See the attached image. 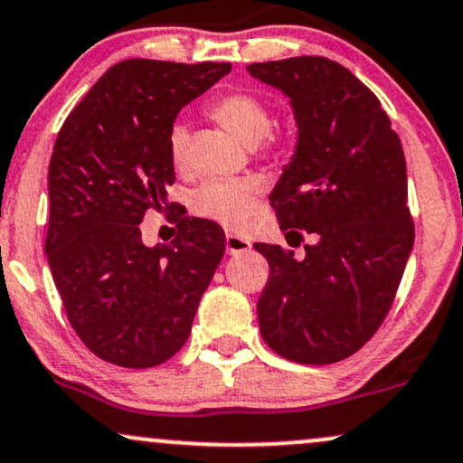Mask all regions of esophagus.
I'll list each match as a JSON object with an SVG mask.
<instances>
[{
  "label": "esophagus",
  "instance_id": "esophagus-1",
  "mask_svg": "<svg viewBox=\"0 0 463 463\" xmlns=\"http://www.w3.org/2000/svg\"><path fill=\"white\" fill-rule=\"evenodd\" d=\"M225 249L230 255H241V253H247L250 249V242L244 241L241 236H233V233H227L225 236Z\"/></svg>",
  "mask_w": 463,
  "mask_h": 463
}]
</instances>
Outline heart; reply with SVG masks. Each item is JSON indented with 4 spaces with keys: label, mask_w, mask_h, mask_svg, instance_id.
Returning <instances> with one entry per match:
<instances>
[{
    "label": "heart",
    "mask_w": 463,
    "mask_h": 463,
    "mask_svg": "<svg viewBox=\"0 0 463 463\" xmlns=\"http://www.w3.org/2000/svg\"><path fill=\"white\" fill-rule=\"evenodd\" d=\"M208 113L214 122L241 139L244 146H258L270 135L272 116L266 102L249 92H230L210 102ZM188 130L174 124L169 130V154L175 167H184ZM264 188L260 178L208 180L193 193V210L202 219L221 222L230 230H244L253 219L255 199Z\"/></svg>",
    "instance_id": "heart-1"
}]
</instances>
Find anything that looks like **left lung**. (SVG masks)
Listing matches in <instances>:
<instances>
[{"mask_svg": "<svg viewBox=\"0 0 463 463\" xmlns=\"http://www.w3.org/2000/svg\"><path fill=\"white\" fill-rule=\"evenodd\" d=\"M281 90L298 139L270 193L292 247L311 233L305 260L255 244L270 264L258 300L261 336L279 356L330 364L352 356L389 313L412 253L402 141L367 85L326 57L247 66Z\"/></svg>", "mask_w": 463, "mask_h": 463, "instance_id": "left-lung-1", "label": "left lung"}]
</instances>
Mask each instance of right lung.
I'll return each mask as SVG.
<instances>
[{"mask_svg": "<svg viewBox=\"0 0 463 463\" xmlns=\"http://www.w3.org/2000/svg\"><path fill=\"white\" fill-rule=\"evenodd\" d=\"M232 64L127 60L74 107L49 163L51 275L68 322L102 361L147 369L186 344L225 233L171 208L178 233L146 247L139 222L175 182L169 130Z\"/></svg>", "mask_w": 463, "mask_h": 463, "instance_id": "obj_1", "label": "right lung"}]
</instances>
